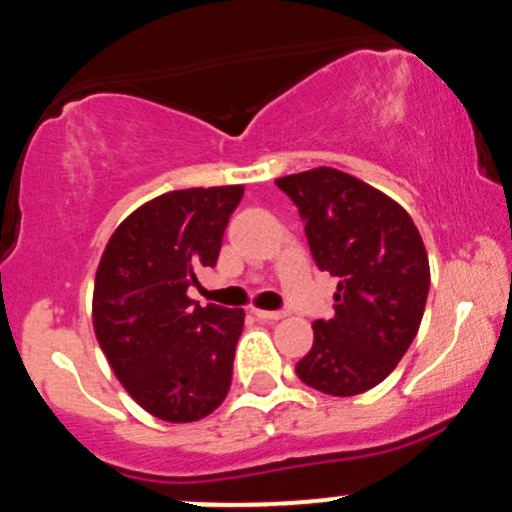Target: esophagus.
Returning a JSON list of instances; mask_svg holds the SVG:
<instances>
[{
    "instance_id": "esophagus-1",
    "label": "esophagus",
    "mask_w": 512,
    "mask_h": 512,
    "mask_svg": "<svg viewBox=\"0 0 512 512\" xmlns=\"http://www.w3.org/2000/svg\"><path fill=\"white\" fill-rule=\"evenodd\" d=\"M251 312H254L258 320H263V322H278L285 317L283 310H258V307H254Z\"/></svg>"
}]
</instances>
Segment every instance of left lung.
<instances>
[{
	"label": "left lung",
	"mask_w": 512,
	"mask_h": 512,
	"mask_svg": "<svg viewBox=\"0 0 512 512\" xmlns=\"http://www.w3.org/2000/svg\"><path fill=\"white\" fill-rule=\"evenodd\" d=\"M276 185L298 207L320 271L339 278L334 317L295 373L327 395H359L383 381L415 339L430 293V261L410 214L337 168L285 175Z\"/></svg>",
	"instance_id": "left-lung-1"
}]
</instances>
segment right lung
I'll list each match as a JSON object with an SVG mask.
<instances>
[{"label": "right lung", "mask_w": 512, "mask_h": 512, "mask_svg": "<svg viewBox=\"0 0 512 512\" xmlns=\"http://www.w3.org/2000/svg\"><path fill=\"white\" fill-rule=\"evenodd\" d=\"M241 195V185L166 192L131 212L102 254L97 342L126 393L158 420H202L232 386L244 310L200 307L188 288L217 263Z\"/></svg>", "instance_id": "add662e5"}]
</instances>
